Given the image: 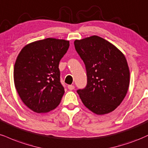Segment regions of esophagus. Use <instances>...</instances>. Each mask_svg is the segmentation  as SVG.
Wrapping results in <instances>:
<instances>
[{
  "label": "esophagus",
  "instance_id": "esophagus-1",
  "mask_svg": "<svg viewBox=\"0 0 148 148\" xmlns=\"http://www.w3.org/2000/svg\"><path fill=\"white\" fill-rule=\"evenodd\" d=\"M68 88H69V90H73L75 88V86L74 85H69V86H68Z\"/></svg>",
  "mask_w": 148,
  "mask_h": 148
}]
</instances>
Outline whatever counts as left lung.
Masks as SVG:
<instances>
[{"mask_svg":"<svg viewBox=\"0 0 148 148\" xmlns=\"http://www.w3.org/2000/svg\"><path fill=\"white\" fill-rule=\"evenodd\" d=\"M85 64L86 87L77 92L85 107L98 114H109L121 105L130 85V70L125 55L103 38L92 36L74 41Z\"/></svg>","mask_w":148,"mask_h":148,"instance_id":"obj_1","label":"left lung"}]
</instances>
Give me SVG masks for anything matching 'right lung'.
Returning <instances> with one entry per match:
<instances>
[{"mask_svg":"<svg viewBox=\"0 0 148 148\" xmlns=\"http://www.w3.org/2000/svg\"><path fill=\"white\" fill-rule=\"evenodd\" d=\"M69 41L53 38L34 41L21 50L14 69L16 89L23 103L36 113L59 105L64 93L59 64Z\"/></svg>","mask_w":148,"mask_h":148,"instance_id":"obj_1","label":"right lung"}]
</instances>
